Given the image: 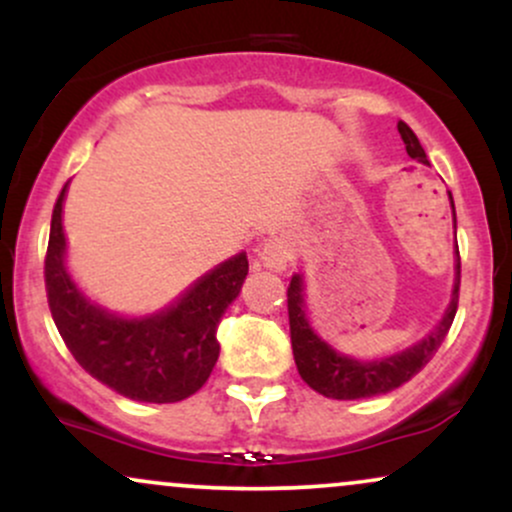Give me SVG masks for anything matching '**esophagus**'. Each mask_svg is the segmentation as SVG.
Instances as JSON below:
<instances>
[{"instance_id":"1","label":"esophagus","mask_w":512,"mask_h":512,"mask_svg":"<svg viewBox=\"0 0 512 512\" xmlns=\"http://www.w3.org/2000/svg\"><path fill=\"white\" fill-rule=\"evenodd\" d=\"M257 255H260L262 267L269 269V272H284V269L289 267V262H291L289 245H286L284 240H279V238L267 240V243L262 245Z\"/></svg>"}]
</instances>
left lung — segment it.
Segmentation results:
<instances>
[{"mask_svg": "<svg viewBox=\"0 0 512 512\" xmlns=\"http://www.w3.org/2000/svg\"><path fill=\"white\" fill-rule=\"evenodd\" d=\"M399 134L407 144V154L414 161L428 166V158L424 146L419 144L416 134L399 122ZM452 207V226H455V276H452V293L448 308L443 310L440 320L436 322L426 337L414 342L407 349L397 354L380 356V358H356L334 349V346L315 330L308 315V303H305V281L303 274L296 272L291 276V284L286 296H289V327H291V346L296 368L305 380V385L313 387L320 395L332 399H363L385 395V392L397 390L407 380L414 378L421 368L431 361L438 346L443 344L452 320L457 313V291H460V250H457V219H455V202L448 192Z\"/></svg>", "mask_w": 512, "mask_h": 512, "instance_id": "8db88e82", "label": "left lung"}]
</instances>
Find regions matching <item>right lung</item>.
<instances>
[{
    "label": "right lung",
    "mask_w": 512,
    "mask_h": 512,
    "mask_svg": "<svg viewBox=\"0 0 512 512\" xmlns=\"http://www.w3.org/2000/svg\"><path fill=\"white\" fill-rule=\"evenodd\" d=\"M57 197L50 223L45 286L57 332L79 366L117 395L170 404L195 395L219 358L221 315L238 298L248 276V255L228 257L192 281L156 313L120 315L86 296L67 267L64 199Z\"/></svg>",
    "instance_id": "right-lung-1"
}]
</instances>
